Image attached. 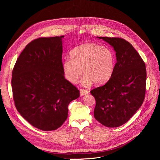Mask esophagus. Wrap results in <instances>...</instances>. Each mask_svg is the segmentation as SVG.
Masks as SVG:
<instances>
[{
	"mask_svg": "<svg viewBox=\"0 0 160 160\" xmlns=\"http://www.w3.org/2000/svg\"><path fill=\"white\" fill-rule=\"evenodd\" d=\"M80 92L81 95H86V94L89 93V91L88 90V89H80Z\"/></svg>",
	"mask_w": 160,
	"mask_h": 160,
	"instance_id": "obj_1",
	"label": "esophagus"
}]
</instances>
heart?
I'll list each match as a JSON object with an SVG mask.
<instances>
[{"mask_svg": "<svg viewBox=\"0 0 160 160\" xmlns=\"http://www.w3.org/2000/svg\"><path fill=\"white\" fill-rule=\"evenodd\" d=\"M71 58L67 57L62 62V70L65 78L75 83L83 72L86 75L82 80L83 86H90L95 82L102 85L113 74L116 57L113 50L107 47L89 43L73 48Z\"/></svg>", "mask_w": 160, "mask_h": 160, "instance_id": "1", "label": "heart"}]
</instances>
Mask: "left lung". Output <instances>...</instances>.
Instances as JSON below:
<instances>
[{"instance_id": "left-lung-1", "label": "left lung", "mask_w": 160, "mask_h": 160, "mask_svg": "<svg viewBox=\"0 0 160 160\" xmlns=\"http://www.w3.org/2000/svg\"><path fill=\"white\" fill-rule=\"evenodd\" d=\"M113 47L117 62L112 78L91 91L96 100L95 119L106 127L127 122L141 107L146 91L144 61L128 41L121 38L98 37Z\"/></svg>"}]
</instances>
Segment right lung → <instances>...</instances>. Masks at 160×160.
Instances as JSON below:
<instances>
[{
	"mask_svg": "<svg viewBox=\"0 0 160 160\" xmlns=\"http://www.w3.org/2000/svg\"><path fill=\"white\" fill-rule=\"evenodd\" d=\"M63 36L39 38L29 43L12 71L15 108L33 127L43 131L60 128L68 106L80 91L66 80L62 70Z\"/></svg>",
	"mask_w": 160,
	"mask_h": 160,
	"instance_id": "1",
	"label": "right lung"
}]
</instances>
